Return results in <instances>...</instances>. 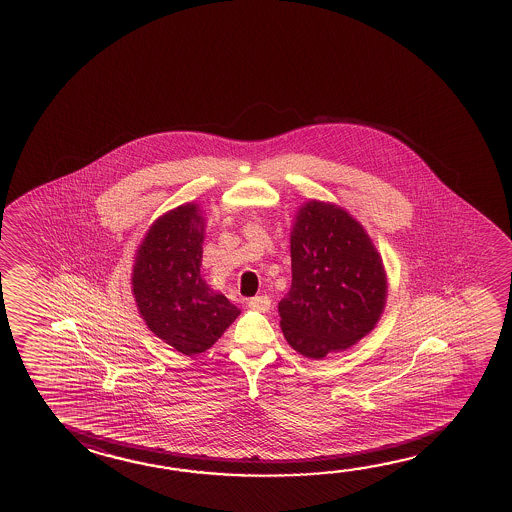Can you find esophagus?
<instances>
[{"mask_svg":"<svg viewBox=\"0 0 512 512\" xmlns=\"http://www.w3.org/2000/svg\"><path fill=\"white\" fill-rule=\"evenodd\" d=\"M248 307H252V309L260 311V313H268L269 307H271V300H269V296H253V298H250V302H248Z\"/></svg>","mask_w":512,"mask_h":512,"instance_id":"obj_1","label":"esophagus"}]
</instances>
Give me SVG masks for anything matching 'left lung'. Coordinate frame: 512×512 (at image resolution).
Here are the masks:
<instances>
[{"label":"left lung","mask_w":512,"mask_h":512,"mask_svg":"<svg viewBox=\"0 0 512 512\" xmlns=\"http://www.w3.org/2000/svg\"><path fill=\"white\" fill-rule=\"evenodd\" d=\"M293 282L278 304L287 343L307 358L349 349L374 329L386 300L383 262L356 219L309 201L291 232Z\"/></svg>","instance_id":"1"}]
</instances>
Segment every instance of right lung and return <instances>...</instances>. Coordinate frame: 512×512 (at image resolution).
Returning a JSON list of instances; mask_svg holds the SVG:
<instances>
[{"mask_svg":"<svg viewBox=\"0 0 512 512\" xmlns=\"http://www.w3.org/2000/svg\"><path fill=\"white\" fill-rule=\"evenodd\" d=\"M203 234L198 205L174 208L151 226L133 268V293L147 327L187 356L210 349L241 314L199 275Z\"/></svg>","mask_w":512,"mask_h":512,"instance_id":"right-lung-1","label":"right lung"}]
</instances>
